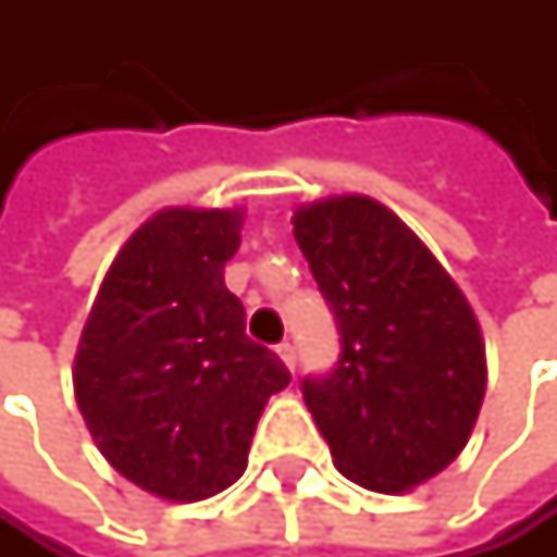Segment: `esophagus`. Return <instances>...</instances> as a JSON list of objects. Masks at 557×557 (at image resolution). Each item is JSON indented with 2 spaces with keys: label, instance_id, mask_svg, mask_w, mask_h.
Returning a JSON list of instances; mask_svg holds the SVG:
<instances>
[{
  "label": "esophagus",
  "instance_id": "obj_1",
  "mask_svg": "<svg viewBox=\"0 0 557 557\" xmlns=\"http://www.w3.org/2000/svg\"><path fill=\"white\" fill-rule=\"evenodd\" d=\"M276 354H281V360L287 363V368H290V371L297 368V347H294L290 341H284V344H276Z\"/></svg>",
  "mask_w": 557,
  "mask_h": 557
}]
</instances>
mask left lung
Wrapping results in <instances>:
<instances>
[{
  "instance_id": "1",
  "label": "left lung",
  "mask_w": 557,
  "mask_h": 557,
  "mask_svg": "<svg viewBox=\"0 0 557 557\" xmlns=\"http://www.w3.org/2000/svg\"><path fill=\"white\" fill-rule=\"evenodd\" d=\"M294 237L341 334L337 368L304 377L307 408L350 481L397 495L451 465L484 397L481 327L447 270L387 207L334 197Z\"/></svg>"
}]
</instances>
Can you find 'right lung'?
<instances>
[{
	"label": "right lung",
	"instance_id": "right-lung-1",
	"mask_svg": "<svg viewBox=\"0 0 557 557\" xmlns=\"http://www.w3.org/2000/svg\"><path fill=\"white\" fill-rule=\"evenodd\" d=\"M240 210H163L146 220L99 287L76 354V400L99 451L166 502H200L247 468L284 360L244 334L223 284Z\"/></svg>",
	"mask_w": 557,
	"mask_h": 557
}]
</instances>
